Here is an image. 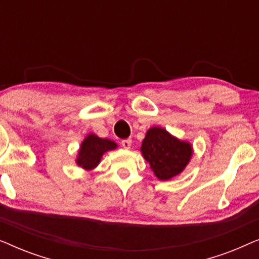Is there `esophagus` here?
<instances>
[{
	"label": "esophagus",
	"mask_w": 259,
	"mask_h": 259,
	"mask_svg": "<svg viewBox=\"0 0 259 259\" xmlns=\"http://www.w3.org/2000/svg\"><path fill=\"white\" fill-rule=\"evenodd\" d=\"M131 145H132V140H131V139H123V140H121V146L123 148H130Z\"/></svg>",
	"instance_id": "esophagus-1"
}]
</instances>
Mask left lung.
Segmentation results:
<instances>
[{"label": "left lung", "instance_id": "left-lung-1", "mask_svg": "<svg viewBox=\"0 0 259 259\" xmlns=\"http://www.w3.org/2000/svg\"><path fill=\"white\" fill-rule=\"evenodd\" d=\"M141 152L154 175L160 180H168L185 168L192 155V147L185 141L176 139L165 130L153 127L145 137Z\"/></svg>", "mask_w": 259, "mask_h": 259}]
</instances>
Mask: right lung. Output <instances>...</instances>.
<instances>
[{"instance_id":"right-lung-1","label":"right lung","mask_w":259,"mask_h":259,"mask_svg":"<svg viewBox=\"0 0 259 259\" xmlns=\"http://www.w3.org/2000/svg\"><path fill=\"white\" fill-rule=\"evenodd\" d=\"M116 144L108 139H101L97 136H88L81 145L79 158L76 162L86 169H92L100 162V159L105 152L114 150Z\"/></svg>"}]
</instances>
